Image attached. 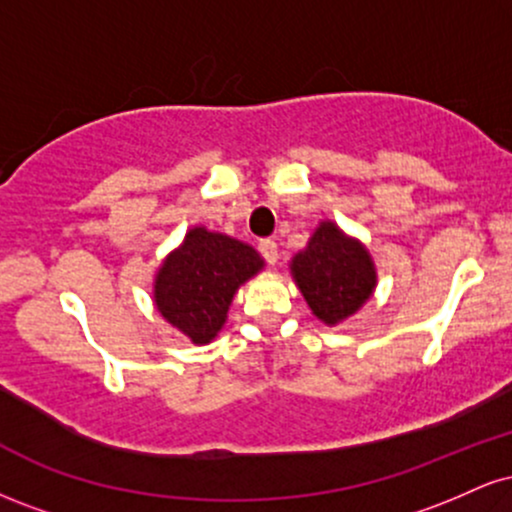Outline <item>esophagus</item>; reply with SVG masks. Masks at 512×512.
<instances>
[{
	"label": "esophagus",
	"mask_w": 512,
	"mask_h": 512,
	"mask_svg": "<svg viewBox=\"0 0 512 512\" xmlns=\"http://www.w3.org/2000/svg\"><path fill=\"white\" fill-rule=\"evenodd\" d=\"M260 252L264 255V260L269 264H276L279 262V245L274 243V240H260Z\"/></svg>",
	"instance_id": "1"
}]
</instances>
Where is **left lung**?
Returning <instances> with one entry per match:
<instances>
[{
  "label": "left lung",
  "mask_w": 512,
  "mask_h": 512,
  "mask_svg": "<svg viewBox=\"0 0 512 512\" xmlns=\"http://www.w3.org/2000/svg\"><path fill=\"white\" fill-rule=\"evenodd\" d=\"M289 269L308 308L327 327L356 315L378 286V269L366 245L330 219L317 223Z\"/></svg>",
  "instance_id": "obj_1"
}]
</instances>
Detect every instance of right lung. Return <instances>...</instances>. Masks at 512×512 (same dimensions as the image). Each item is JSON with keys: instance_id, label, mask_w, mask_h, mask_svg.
Returning <instances> with one entry per match:
<instances>
[{"instance_id": "obj_1", "label": "right lung", "mask_w": 512, "mask_h": 512, "mask_svg": "<svg viewBox=\"0 0 512 512\" xmlns=\"http://www.w3.org/2000/svg\"><path fill=\"white\" fill-rule=\"evenodd\" d=\"M264 269L252 245L192 226L154 276V305L163 320L202 346L219 337L240 286Z\"/></svg>"}]
</instances>
